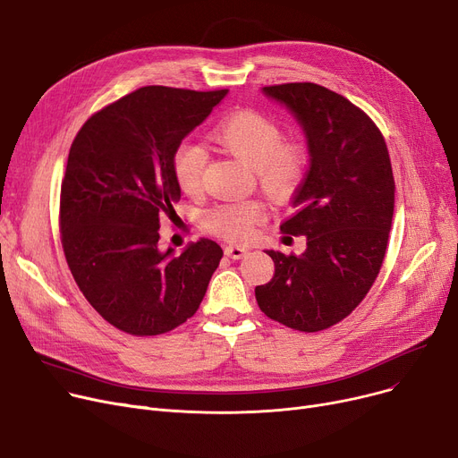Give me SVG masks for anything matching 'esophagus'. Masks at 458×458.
<instances>
[{
    "label": "esophagus",
    "mask_w": 458,
    "mask_h": 458,
    "mask_svg": "<svg viewBox=\"0 0 458 458\" xmlns=\"http://www.w3.org/2000/svg\"><path fill=\"white\" fill-rule=\"evenodd\" d=\"M225 255L238 260L248 255V248H242V246H225Z\"/></svg>",
    "instance_id": "1"
}]
</instances>
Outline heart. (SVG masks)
Segmentation results:
<instances>
[{
	"mask_svg": "<svg viewBox=\"0 0 458 458\" xmlns=\"http://www.w3.org/2000/svg\"><path fill=\"white\" fill-rule=\"evenodd\" d=\"M210 140L255 169L260 186L272 198H289L306 175L308 150L300 143H283V130L263 114L236 112L212 130ZM205 165L207 150L201 145L184 141L173 152V177L184 193L199 191ZM263 214L257 201L220 205L207 214V229L229 241H246Z\"/></svg>",
	"mask_w": 458,
	"mask_h": 458,
	"instance_id": "heart-1",
	"label": "heart"
}]
</instances>
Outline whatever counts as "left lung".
I'll return each mask as SVG.
<instances>
[{
  "instance_id": "obj_1",
  "label": "left lung",
  "mask_w": 458,
  "mask_h": 458,
  "mask_svg": "<svg viewBox=\"0 0 458 458\" xmlns=\"http://www.w3.org/2000/svg\"><path fill=\"white\" fill-rule=\"evenodd\" d=\"M285 106L308 141L310 169L281 231L306 236L301 255L268 250L274 277L255 287L267 317L300 332H318L351 315L380 272L395 181L377 124L351 100L317 83L263 87Z\"/></svg>"
}]
</instances>
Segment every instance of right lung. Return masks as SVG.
Instances as JSON below:
<instances>
[{
    "instance_id": "1",
    "label": "right lung",
    "mask_w": 458,
    "mask_h": 458,
    "mask_svg": "<svg viewBox=\"0 0 458 458\" xmlns=\"http://www.w3.org/2000/svg\"><path fill=\"white\" fill-rule=\"evenodd\" d=\"M227 89L148 85L106 106L72 141L61 182V244L87 301L132 335H160L195 311L224 257L208 238L158 248L181 188L171 158Z\"/></svg>"
}]
</instances>
